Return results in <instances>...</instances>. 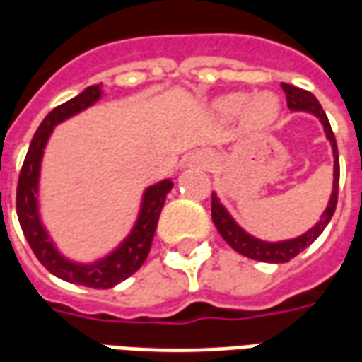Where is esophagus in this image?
<instances>
[{
	"label": "esophagus",
	"mask_w": 362,
	"mask_h": 362,
	"mask_svg": "<svg viewBox=\"0 0 362 362\" xmlns=\"http://www.w3.org/2000/svg\"><path fill=\"white\" fill-rule=\"evenodd\" d=\"M209 163H211V157L207 155V153H194L192 157H189V165L194 166H199V168H207L209 166Z\"/></svg>",
	"instance_id": "obj_1"
}]
</instances>
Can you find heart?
I'll list each match as a JSON object with an SVG mask.
<instances>
[{"label":"heart","instance_id":"obj_1","mask_svg":"<svg viewBox=\"0 0 362 362\" xmlns=\"http://www.w3.org/2000/svg\"><path fill=\"white\" fill-rule=\"evenodd\" d=\"M215 108L223 118H235L240 114L243 126L248 132H258L272 126L279 116V103L272 93H258L248 98L244 93H228L217 98Z\"/></svg>","mask_w":362,"mask_h":362}]
</instances>
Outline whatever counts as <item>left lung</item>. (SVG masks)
<instances>
[{"mask_svg": "<svg viewBox=\"0 0 362 362\" xmlns=\"http://www.w3.org/2000/svg\"><path fill=\"white\" fill-rule=\"evenodd\" d=\"M281 89L287 96V106L291 112H304L310 114L314 118L320 119V124L324 127L326 139L332 145V155H334V184H332V196L327 202L326 209L320 215V219L316 221V225L308 228L303 235L295 236V238H287V240H277V243H269V240H262L258 236L250 235L248 230H244L235 217L228 213V209L223 205L219 196L213 192L211 196V217L215 227L219 230V235L223 236V240L238 254H243L246 258L258 259V262H266V264H285L288 259H293L296 254H300L306 250L316 238H318L324 228L332 219V215L335 211L337 205V188H339V157H337V143H335V135L329 126L326 112L322 108V104L318 103V98L308 93V90L298 89L287 83H281Z\"/></svg>", "mask_w": 362, "mask_h": 362, "instance_id": "left-lung-1", "label": "left lung"}]
</instances>
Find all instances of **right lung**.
<instances>
[{
	"label": "right lung",
	"instance_id": "1",
	"mask_svg": "<svg viewBox=\"0 0 362 362\" xmlns=\"http://www.w3.org/2000/svg\"><path fill=\"white\" fill-rule=\"evenodd\" d=\"M100 98H103V85H90L71 100L56 106L42 119L21 168L19 184H17V217L35 256L52 275L83 287L112 288L127 279L129 275H134L149 256L158 215L163 211L166 194L173 189L174 184L170 178H165L145 188L139 211L129 233L108 254L93 262H77L62 254L58 244L54 243V238L44 225L42 213H40V173H42L44 151L48 147L56 126L90 108Z\"/></svg>",
	"mask_w": 362,
	"mask_h": 362
}]
</instances>
